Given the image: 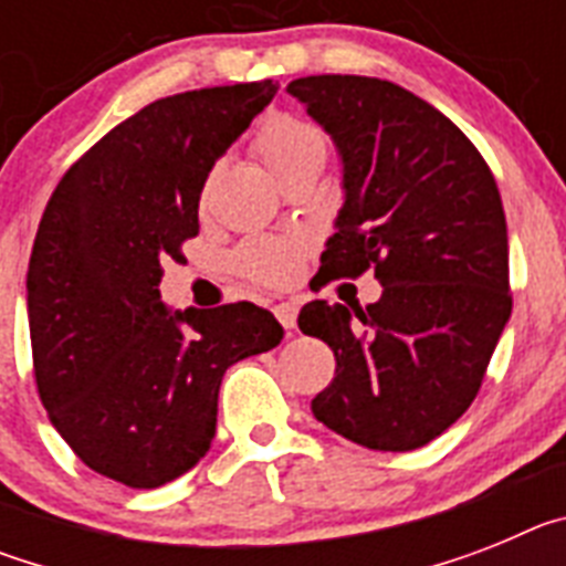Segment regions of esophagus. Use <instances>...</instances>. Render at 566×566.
Wrapping results in <instances>:
<instances>
[{"label": "esophagus", "instance_id": "esophagus-1", "mask_svg": "<svg viewBox=\"0 0 566 566\" xmlns=\"http://www.w3.org/2000/svg\"><path fill=\"white\" fill-rule=\"evenodd\" d=\"M274 314H277L280 326L286 328V332H292V328L297 326V306H294V303H277V306H274Z\"/></svg>", "mask_w": 566, "mask_h": 566}]
</instances>
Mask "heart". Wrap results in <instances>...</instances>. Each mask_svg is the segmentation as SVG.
I'll return each instance as SVG.
<instances>
[{
    "label": "heart",
    "instance_id": "b5f03b06",
    "mask_svg": "<svg viewBox=\"0 0 566 566\" xmlns=\"http://www.w3.org/2000/svg\"><path fill=\"white\" fill-rule=\"evenodd\" d=\"M254 153L266 164L269 172L280 178L303 161H323V135L317 127L289 113L269 115L254 133ZM306 254L303 238H263L243 240L234 252L232 263L243 277L254 280L260 286H289L300 274V260Z\"/></svg>",
    "mask_w": 566,
    "mask_h": 566
}]
</instances>
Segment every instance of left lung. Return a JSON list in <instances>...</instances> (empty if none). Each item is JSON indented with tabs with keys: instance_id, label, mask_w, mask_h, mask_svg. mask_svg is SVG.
I'll return each mask as SVG.
<instances>
[{
	"instance_id": "left-lung-1",
	"label": "left lung",
	"mask_w": 566,
	"mask_h": 566,
	"mask_svg": "<svg viewBox=\"0 0 566 566\" xmlns=\"http://www.w3.org/2000/svg\"><path fill=\"white\" fill-rule=\"evenodd\" d=\"M289 93L343 158L345 203L319 274L374 269L382 283L357 324L343 303L300 308V332L337 359L312 411L363 448L417 451L476 399L513 308L496 178L448 115L399 84L306 76Z\"/></svg>"
}]
</instances>
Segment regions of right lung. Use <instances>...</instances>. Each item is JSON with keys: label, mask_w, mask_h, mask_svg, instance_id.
Instances as JSON below:
<instances>
[{"label": "right lung", "mask_w": 566, "mask_h": 566, "mask_svg": "<svg viewBox=\"0 0 566 566\" xmlns=\"http://www.w3.org/2000/svg\"><path fill=\"white\" fill-rule=\"evenodd\" d=\"M274 93L266 78L158 98L93 144L44 207L28 266L39 399L73 453L127 488L195 468L229 365L283 339L247 300L172 314L158 292L198 234L209 169Z\"/></svg>", "instance_id": "add662e5"}]
</instances>
